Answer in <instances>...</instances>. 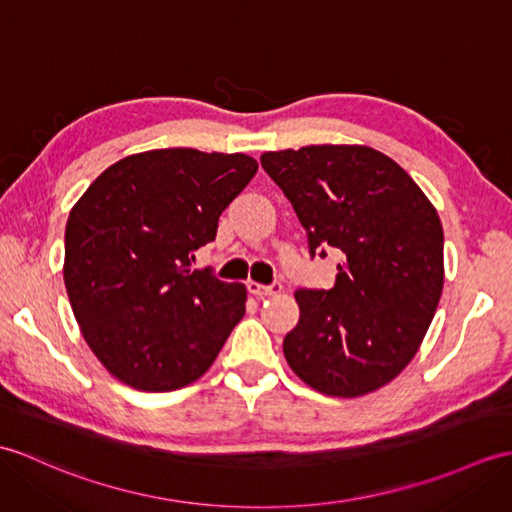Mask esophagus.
Masks as SVG:
<instances>
[{
    "instance_id": "obj_1",
    "label": "esophagus",
    "mask_w": 512,
    "mask_h": 512,
    "mask_svg": "<svg viewBox=\"0 0 512 512\" xmlns=\"http://www.w3.org/2000/svg\"><path fill=\"white\" fill-rule=\"evenodd\" d=\"M248 292L255 294V296H270V294H277L281 292V283H270V285H261V283H255V281H248Z\"/></svg>"
}]
</instances>
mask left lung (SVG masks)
<instances>
[{
	"instance_id": "left-lung-1",
	"label": "left lung",
	"mask_w": 512,
	"mask_h": 512,
	"mask_svg": "<svg viewBox=\"0 0 512 512\" xmlns=\"http://www.w3.org/2000/svg\"><path fill=\"white\" fill-rule=\"evenodd\" d=\"M292 202L312 257L336 251L334 288L294 292L299 323L283 338L292 371L329 397H360L419 351L443 292V227L410 174L366 146L261 154Z\"/></svg>"
}]
</instances>
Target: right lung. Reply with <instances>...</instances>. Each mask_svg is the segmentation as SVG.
<instances>
[{"label":"right lung","instance_id":"obj_1","mask_svg":"<svg viewBox=\"0 0 512 512\" xmlns=\"http://www.w3.org/2000/svg\"><path fill=\"white\" fill-rule=\"evenodd\" d=\"M255 172L240 152L150 150L104 170L71 209L67 296L89 349L120 382L168 392L218 358L246 288L192 261Z\"/></svg>","mask_w":512,"mask_h":512}]
</instances>
